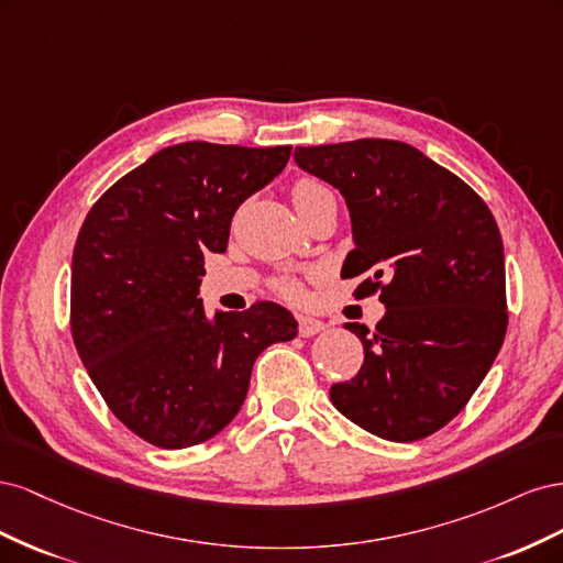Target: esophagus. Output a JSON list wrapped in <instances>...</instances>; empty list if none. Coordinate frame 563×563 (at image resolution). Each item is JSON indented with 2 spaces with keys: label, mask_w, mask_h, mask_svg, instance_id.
Segmentation results:
<instances>
[{
  "label": "esophagus",
  "mask_w": 563,
  "mask_h": 563,
  "mask_svg": "<svg viewBox=\"0 0 563 563\" xmlns=\"http://www.w3.org/2000/svg\"><path fill=\"white\" fill-rule=\"evenodd\" d=\"M298 331L302 338H312L321 331H327V323L314 319V317H298Z\"/></svg>",
  "instance_id": "1"
}]
</instances>
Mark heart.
<instances>
[{"label":"heart","instance_id":"heart-1","mask_svg":"<svg viewBox=\"0 0 563 563\" xmlns=\"http://www.w3.org/2000/svg\"><path fill=\"white\" fill-rule=\"evenodd\" d=\"M323 192H329V190H327V187H323L321 183L305 178V180H298V183L294 185L291 197H294V203H296V209H298V207H302V203L312 201L314 197H319V195H323ZM279 291H282L286 298H298V296H300V286H298V282H294V279H282V282H279Z\"/></svg>","mask_w":563,"mask_h":563}]
</instances>
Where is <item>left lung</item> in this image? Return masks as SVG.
<instances>
[{"label":"left lung","mask_w":563,"mask_h":563,"mask_svg":"<svg viewBox=\"0 0 563 563\" xmlns=\"http://www.w3.org/2000/svg\"><path fill=\"white\" fill-rule=\"evenodd\" d=\"M294 159L345 197L354 249L340 275H368L356 294L380 291L387 308L376 331L345 323L364 364L331 401L380 439L430 437L463 411L505 340L496 218L467 183L399 141L296 147Z\"/></svg>","instance_id":"obj_1"}]
</instances>
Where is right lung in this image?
Listing matches in <instances>:
<instances>
[{
  "instance_id": "obj_1",
  "label": "right lung",
  "mask_w": 563,
  "mask_h": 563,
  "mask_svg": "<svg viewBox=\"0 0 563 563\" xmlns=\"http://www.w3.org/2000/svg\"><path fill=\"white\" fill-rule=\"evenodd\" d=\"M291 145L178 143L119 178L73 253L75 347L110 411L159 449L201 444L230 424L251 371L298 333L277 302L203 312V255L225 253L240 203L284 172Z\"/></svg>"
}]
</instances>
